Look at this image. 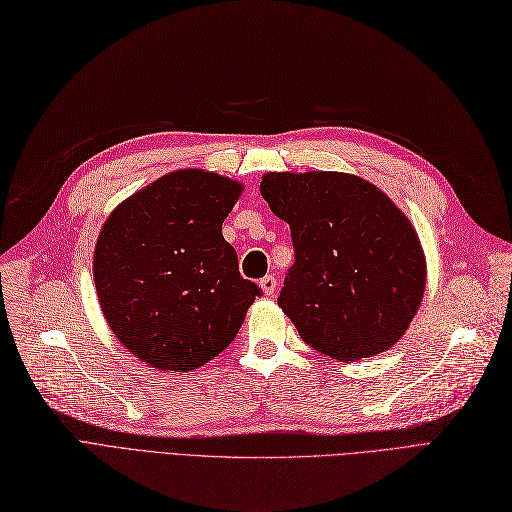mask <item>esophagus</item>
Instances as JSON below:
<instances>
[{
	"label": "esophagus",
	"instance_id": "34e87169",
	"mask_svg": "<svg viewBox=\"0 0 512 512\" xmlns=\"http://www.w3.org/2000/svg\"><path fill=\"white\" fill-rule=\"evenodd\" d=\"M259 289H261L263 295H274V291H276V278H274L272 274L263 276V278L259 280Z\"/></svg>",
	"mask_w": 512,
	"mask_h": 512
}]
</instances>
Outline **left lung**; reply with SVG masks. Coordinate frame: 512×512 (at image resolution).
<instances>
[{
    "mask_svg": "<svg viewBox=\"0 0 512 512\" xmlns=\"http://www.w3.org/2000/svg\"><path fill=\"white\" fill-rule=\"evenodd\" d=\"M259 191L291 227L295 263L278 306L302 340L346 364L391 349L417 315L427 278L406 214L344 172H268Z\"/></svg>",
    "mask_w": 512,
    "mask_h": 512,
    "instance_id": "obj_1",
    "label": "left lung"
}]
</instances>
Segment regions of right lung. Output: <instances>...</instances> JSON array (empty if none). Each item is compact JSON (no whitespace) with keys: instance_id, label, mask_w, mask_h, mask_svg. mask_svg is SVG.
I'll list each match as a JSON object with an SVG mask.
<instances>
[{"instance_id":"right-lung-1","label":"right lung","mask_w":512,"mask_h":512,"mask_svg":"<svg viewBox=\"0 0 512 512\" xmlns=\"http://www.w3.org/2000/svg\"><path fill=\"white\" fill-rule=\"evenodd\" d=\"M236 180L185 168L110 212L93 253L97 300L112 334L155 370L189 372L236 338L261 289L240 276L223 221Z\"/></svg>"}]
</instances>
